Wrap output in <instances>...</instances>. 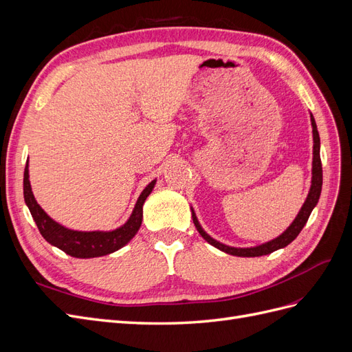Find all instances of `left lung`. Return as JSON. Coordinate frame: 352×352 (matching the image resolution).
<instances>
[{
  "mask_svg": "<svg viewBox=\"0 0 352 352\" xmlns=\"http://www.w3.org/2000/svg\"><path fill=\"white\" fill-rule=\"evenodd\" d=\"M311 126H313V141H314V146H313V179H311V188L310 192H308V197L304 202V206L301 207L298 216L295 217V220L292 221V225L287 228L280 236H278L273 241H269L265 243L258 245V247H251V248H235V247H229V245L220 243L219 241L212 239L210 235L204 232V229L201 228V225L197 220L195 212L192 210V220L194 225L197 228V230L199 232V235L204 238L208 243H211L212 247L219 248L220 251L230 254V255H236V257H260V255H265V254H272L276 250L285 248L286 245H289L302 230V228L305 226V223L310 217L313 208L316 207V204L318 202V198H320L322 194V185H323V170H322V160H320V136H318V131L316 126V120L311 114Z\"/></svg>",
  "mask_w": 352,
  "mask_h": 352,
  "instance_id": "8db88e82",
  "label": "left lung"
}]
</instances>
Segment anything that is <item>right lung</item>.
I'll return each mask as SVG.
<instances>
[{"mask_svg": "<svg viewBox=\"0 0 352 352\" xmlns=\"http://www.w3.org/2000/svg\"><path fill=\"white\" fill-rule=\"evenodd\" d=\"M154 185H155V180H153V182L142 190V194L136 201V206L132 211L129 220H127L119 229L110 230V232L72 230L58 225L57 221L52 220L47 212L41 208L34 194H32L28 164L25 167V176H23V195H25V202L29 207L30 214L34 217L41 235L44 236L47 242L54 245V247L60 248L61 251H65L66 254L72 255V257L94 258V257H101V255H107L117 250H120L136 235V232L140 230L141 223H142V206L146 197L151 194Z\"/></svg>", "mask_w": 352, "mask_h": 352, "instance_id": "1", "label": "right lung"}]
</instances>
